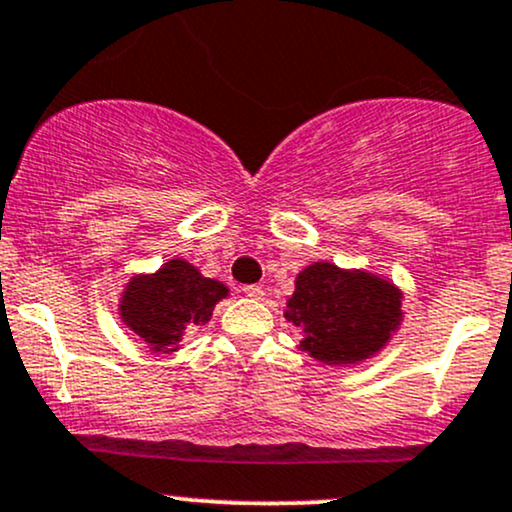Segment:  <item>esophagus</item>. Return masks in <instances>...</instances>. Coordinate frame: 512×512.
Wrapping results in <instances>:
<instances>
[{
	"label": "esophagus",
	"mask_w": 512,
	"mask_h": 512,
	"mask_svg": "<svg viewBox=\"0 0 512 512\" xmlns=\"http://www.w3.org/2000/svg\"><path fill=\"white\" fill-rule=\"evenodd\" d=\"M243 294L250 296V299H262V296H265V291H262V286H257V284H247V286H243Z\"/></svg>",
	"instance_id": "1"
}]
</instances>
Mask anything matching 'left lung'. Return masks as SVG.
<instances>
[{
    "label": "left lung",
    "instance_id": "obj_1",
    "mask_svg": "<svg viewBox=\"0 0 512 512\" xmlns=\"http://www.w3.org/2000/svg\"><path fill=\"white\" fill-rule=\"evenodd\" d=\"M286 318L303 328L301 350L325 364L374 355L401 320V294L367 272L316 262L296 277Z\"/></svg>",
    "mask_w": 512,
    "mask_h": 512
}]
</instances>
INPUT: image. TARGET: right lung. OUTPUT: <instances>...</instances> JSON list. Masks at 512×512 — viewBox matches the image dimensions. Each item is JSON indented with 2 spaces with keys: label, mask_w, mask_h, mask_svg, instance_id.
<instances>
[{
  "label": "right lung",
  "mask_w": 512,
  "mask_h": 512,
  "mask_svg": "<svg viewBox=\"0 0 512 512\" xmlns=\"http://www.w3.org/2000/svg\"><path fill=\"white\" fill-rule=\"evenodd\" d=\"M226 294V286L201 277L189 262L172 260L153 277H136L128 284L121 316L153 350H167L187 330L204 325Z\"/></svg>",
  "instance_id": "right-lung-1"
}]
</instances>
